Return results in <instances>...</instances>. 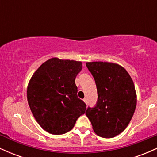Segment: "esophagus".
Here are the masks:
<instances>
[{
  "instance_id": "obj_1",
  "label": "esophagus",
  "mask_w": 157,
  "mask_h": 157,
  "mask_svg": "<svg viewBox=\"0 0 157 157\" xmlns=\"http://www.w3.org/2000/svg\"><path fill=\"white\" fill-rule=\"evenodd\" d=\"M83 101H84L85 103H87V99L84 98V99H83Z\"/></svg>"
}]
</instances>
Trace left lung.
<instances>
[{"label":"left lung","instance_id":"left-lung-1","mask_svg":"<svg viewBox=\"0 0 157 157\" xmlns=\"http://www.w3.org/2000/svg\"><path fill=\"white\" fill-rule=\"evenodd\" d=\"M96 82L98 100L86 114L98 136L112 138L126 128L136 106V93L128 71L117 63L88 62L86 63Z\"/></svg>","mask_w":157,"mask_h":157}]
</instances>
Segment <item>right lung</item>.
<instances>
[{
	"label": "right lung",
	"mask_w": 157,
	"mask_h": 157,
	"mask_svg": "<svg viewBox=\"0 0 157 157\" xmlns=\"http://www.w3.org/2000/svg\"><path fill=\"white\" fill-rule=\"evenodd\" d=\"M80 61L53 57L33 74L27 87V100L34 117L44 130L55 135L71 131L86 111V103L77 97L76 76Z\"/></svg>",
	"instance_id": "1"
}]
</instances>
